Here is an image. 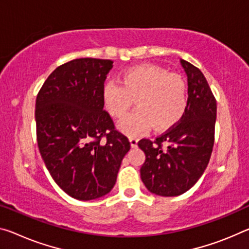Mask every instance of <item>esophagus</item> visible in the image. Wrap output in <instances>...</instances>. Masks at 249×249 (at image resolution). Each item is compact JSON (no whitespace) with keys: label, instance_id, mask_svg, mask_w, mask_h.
Wrapping results in <instances>:
<instances>
[{"label":"esophagus","instance_id":"1","mask_svg":"<svg viewBox=\"0 0 249 249\" xmlns=\"http://www.w3.org/2000/svg\"><path fill=\"white\" fill-rule=\"evenodd\" d=\"M129 142H131V146L133 148H136L137 147V142H139V139H137L136 136H129Z\"/></svg>","mask_w":249,"mask_h":249}]
</instances>
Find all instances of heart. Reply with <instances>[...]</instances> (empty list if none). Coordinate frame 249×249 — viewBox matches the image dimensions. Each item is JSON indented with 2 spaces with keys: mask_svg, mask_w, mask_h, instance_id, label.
Here are the masks:
<instances>
[{
  "mask_svg": "<svg viewBox=\"0 0 249 249\" xmlns=\"http://www.w3.org/2000/svg\"><path fill=\"white\" fill-rule=\"evenodd\" d=\"M121 85L106 83L102 97L107 112L122 118L135 100L137 108L121 122L118 127L128 135H139L153 126L156 131L172 127L184 115L187 89L177 74L153 64H141L125 70Z\"/></svg>",
  "mask_w": 249,
  "mask_h": 249,
  "instance_id": "obj_1",
  "label": "heart"
}]
</instances>
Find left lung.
Returning <instances> with one entry per match:
<instances>
[{
    "mask_svg": "<svg viewBox=\"0 0 249 249\" xmlns=\"http://www.w3.org/2000/svg\"><path fill=\"white\" fill-rule=\"evenodd\" d=\"M180 65L188 85L184 115L155 141L139 142L146 156L141 178L149 192L165 197L178 196L194 186L207 167L214 146L215 97L196 66L181 58Z\"/></svg>",
    "mask_w": 249,
    "mask_h": 249,
    "instance_id": "obj_1",
    "label": "left lung"
}]
</instances>
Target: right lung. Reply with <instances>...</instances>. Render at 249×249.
Returning a JSON list of instances; mask_svg holds the SVG:
<instances>
[{"instance_id": "obj_1", "label": "right lung", "mask_w": 249, "mask_h": 249, "mask_svg": "<svg viewBox=\"0 0 249 249\" xmlns=\"http://www.w3.org/2000/svg\"><path fill=\"white\" fill-rule=\"evenodd\" d=\"M112 68L113 61L90 57L65 63L47 77L35 103L37 145L45 166L66 194L80 200L112 191L131 148L104 110L102 90Z\"/></svg>"}]
</instances>
